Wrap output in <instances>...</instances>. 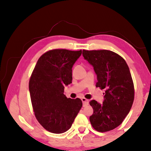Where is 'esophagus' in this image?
<instances>
[{
	"instance_id": "esophagus-1",
	"label": "esophagus",
	"mask_w": 151,
	"mask_h": 151,
	"mask_svg": "<svg viewBox=\"0 0 151 151\" xmlns=\"http://www.w3.org/2000/svg\"><path fill=\"white\" fill-rule=\"evenodd\" d=\"M82 101H83V106H87L88 104V99H86L85 98H82Z\"/></svg>"
}]
</instances>
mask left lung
Returning a JSON list of instances; mask_svg holds the SVG:
<instances>
[{"instance_id":"obj_1","label":"left lung","mask_w":151,"mask_h":151,"mask_svg":"<svg viewBox=\"0 0 151 151\" xmlns=\"http://www.w3.org/2000/svg\"><path fill=\"white\" fill-rule=\"evenodd\" d=\"M83 55L94 67L96 87L105 89L103 103L90 102L93 109L90 122L97 131H110L122 123L133 103L134 88L131 72L124 58L112 51L83 50Z\"/></svg>"}]
</instances>
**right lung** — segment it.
<instances>
[{
  "mask_svg": "<svg viewBox=\"0 0 151 151\" xmlns=\"http://www.w3.org/2000/svg\"><path fill=\"white\" fill-rule=\"evenodd\" d=\"M82 50L53 49L38 60L29 81V91L36 119L47 131L60 134L72 126L83 103L66 98L65 86L72 83V68Z\"/></svg>",
  "mask_w": 151,
  "mask_h": 151,
  "instance_id": "add662e5",
  "label": "right lung"
}]
</instances>
